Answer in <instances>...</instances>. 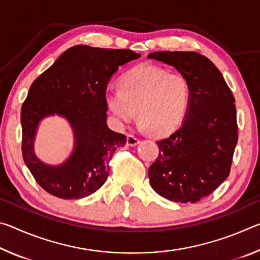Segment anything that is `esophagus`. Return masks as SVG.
Here are the masks:
<instances>
[{
    "instance_id": "1",
    "label": "esophagus",
    "mask_w": 260,
    "mask_h": 260,
    "mask_svg": "<svg viewBox=\"0 0 260 260\" xmlns=\"http://www.w3.org/2000/svg\"><path fill=\"white\" fill-rule=\"evenodd\" d=\"M140 143V140L133 134H127V146L135 147Z\"/></svg>"
}]
</instances>
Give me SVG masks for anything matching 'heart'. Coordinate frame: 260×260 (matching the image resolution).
<instances>
[{
    "instance_id": "heart-1",
    "label": "heart",
    "mask_w": 260,
    "mask_h": 260,
    "mask_svg": "<svg viewBox=\"0 0 260 260\" xmlns=\"http://www.w3.org/2000/svg\"><path fill=\"white\" fill-rule=\"evenodd\" d=\"M190 88L180 72L166 71L151 64H140L119 80V90H107L105 105L117 126L135 116L143 129L165 135L177 128L187 111Z\"/></svg>"
}]
</instances>
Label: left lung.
I'll use <instances>...</instances> for the list:
<instances>
[{
	"mask_svg": "<svg viewBox=\"0 0 260 260\" xmlns=\"http://www.w3.org/2000/svg\"><path fill=\"white\" fill-rule=\"evenodd\" d=\"M183 74L190 88L184 121L158 141L159 155L149 167L153 190L179 203H196L227 179L237 143L235 99L215 65L195 51H156Z\"/></svg>",
	"mask_w": 260,
	"mask_h": 260,
	"instance_id": "1",
	"label": "left lung"
}]
</instances>
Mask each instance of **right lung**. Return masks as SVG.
<instances>
[{
	"mask_svg": "<svg viewBox=\"0 0 260 260\" xmlns=\"http://www.w3.org/2000/svg\"><path fill=\"white\" fill-rule=\"evenodd\" d=\"M140 56L129 49L74 46L32 83L20 112L21 152L35 181L50 195L82 199L107 181L109 162L126 136L108 127L104 95L112 74ZM55 113L72 124L76 148L61 166L48 167L35 157L32 141L40 120Z\"/></svg>",
	"mask_w": 260,
	"mask_h": 260,
	"instance_id": "right-lung-1",
	"label": "right lung"
}]
</instances>
